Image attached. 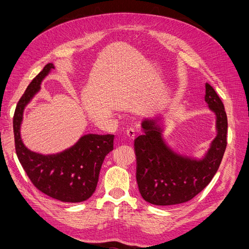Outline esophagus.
<instances>
[{
	"label": "esophagus",
	"mask_w": 249,
	"mask_h": 249,
	"mask_svg": "<svg viewBox=\"0 0 249 249\" xmlns=\"http://www.w3.org/2000/svg\"><path fill=\"white\" fill-rule=\"evenodd\" d=\"M126 135H127V137H128L130 140H134V138H135V131H134V129H133V128H128V129L126 130Z\"/></svg>",
	"instance_id": "obj_1"
}]
</instances>
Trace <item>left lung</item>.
<instances>
[{
  "label": "left lung",
  "mask_w": 249,
  "mask_h": 249,
  "mask_svg": "<svg viewBox=\"0 0 249 249\" xmlns=\"http://www.w3.org/2000/svg\"><path fill=\"white\" fill-rule=\"evenodd\" d=\"M205 101L217 117L218 134L203 160L181 156L169 149L154 121L142 122L143 135L134 140L136 180L142 198L158 206L188 202L202 192L217 173L227 145V115L212 86L206 84Z\"/></svg>",
  "instance_id": "1"
}]
</instances>
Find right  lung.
Instances as JSON below:
<instances>
[{"mask_svg": "<svg viewBox=\"0 0 249 249\" xmlns=\"http://www.w3.org/2000/svg\"><path fill=\"white\" fill-rule=\"evenodd\" d=\"M52 69L53 64L47 63L17 104L13 117L15 149L22 167L37 190L61 202L78 203L89 199L95 192L102 163L113 150L114 135H85L70 149L54 155L45 156L25 147L20 137L24 108Z\"/></svg>", "mask_w": 249, "mask_h": 249, "instance_id": "obj_1", "label": "right lung"}]
</instances>
